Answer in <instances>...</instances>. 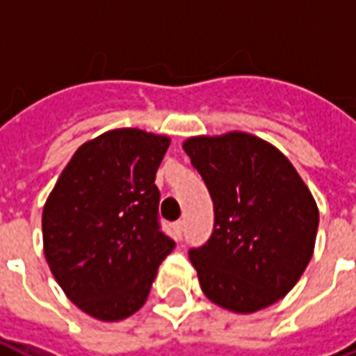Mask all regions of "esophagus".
Listing matches in <instances>:
<instances>
[{
	"instance_id": "obj_1",
	"label": "esophagus",
	"mask_w": 356,
	"mask_h": 356,
	"mask_svg": "<svg viewBox=\"0 0 356 356\" xmlns=\"http://www.w3.org/2000/svg\"><path fill=\"white\" fill-rule=\"evenodd\" d=\"M173 231H175V236L181 238V236H183V231H185V221H183V219L175 221V223H173Z\"/></svg>"
}]
</instances>
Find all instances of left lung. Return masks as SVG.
Here are the masks:
<instances>
[{
	"instance_id": "1",
	"label": "left lung",
	"mask_w": 356,
	"mask_h": 356,
	"mask_svg": "<svg viewBox=\"0 0 356 356\" xmlns=\"http://www.w3.org/2000/svg\"><path fill=\"white\" fill-rule=\"evenodd\" d=\"M213 200L209 240L188 252L209 301L261 311L298 284L314 252L318 208L286 156L244 131L183 143Z\"/></svg>"
}]
</instances>
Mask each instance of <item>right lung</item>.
<instances>
[{
	"mask_svg": "<svg viewBox=\"0 0 356 356\" xmlns=\"http://www.w3.org/2000/svg\"><path fill=\"white\" fill-rule=\"evenodd\" d=\"M171 139L137 127L83 143L43 206V254L66 298L102 322L145 305L175 242L160 231L154 185Z\"/></svg>",
	"mask_w": 356,
	"mask_h": 356,
	"instance_id": "1",
	"label": "right lung"
}]
</instances>
